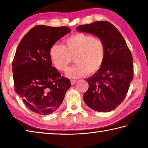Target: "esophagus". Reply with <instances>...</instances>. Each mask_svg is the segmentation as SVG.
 Returning a JSON list of instances; mask_svg holds the SVG:
<instances>
[{
    "label": "esophagus",
    "instance_id": "obj_1",
    "mask_svg": "<svg viewBox=\"0 0 148 148\" xmlns=\"http://www.w3.org/2000/svg\"><path fill=\"white\" fill-rule=\"evenodd\" d=\"M71 84H76V80H71Z\"/></svg>",
    "mask_w": 148,
    "mask_h": 148
}]
</instances>
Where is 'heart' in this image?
Instances as JSON below:
<instances>
[{
    "instance_id": "obj_1",
    "label": "heart",
    "mask_w": 148,
    "mask_h": 148,
    "mask_svg": "<svg viewBox=\"0 0 148 148\" xmlns=\"http://www.w3.org/2000/svg\"><path fill=\"white\" fill-rule=\"evenodd\" d=\"M64 42V46L55 43L49 49L51 63L58 71H67L72 58L76 65L67 72L69 77L79 78L95 74L102 68L106 60V46L101 39L79 32L69 36Z\"/></svg>"
}]
</instances>
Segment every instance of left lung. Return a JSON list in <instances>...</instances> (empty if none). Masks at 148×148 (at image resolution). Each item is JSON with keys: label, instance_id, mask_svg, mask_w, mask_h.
<instances>
[{"label": "left lung", "instance_id": "8db88e82", "mask_svg": "<svg viewBox=\"0 0 148 148\" xmlns=\"http://www.w3.org/2000/svg\"><path fill=\"white\" fill-rule=\"evenodd\" d=\"M77 30L97 36L106 46L102 68L86 79L89 88L84 94V101L94 111H111L123 101L132 81V55L121 33L109 21L81 25Z\"/></svg>", "mask_w": 148, "mask_h": 148}]
</instances>
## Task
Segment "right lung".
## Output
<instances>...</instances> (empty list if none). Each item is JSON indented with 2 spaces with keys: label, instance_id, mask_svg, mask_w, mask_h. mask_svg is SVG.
Segmentation results:
<instances>
[{
  "label": "right lung",
  "instance_id": "right-lung-1",
  "mask_svg": "<svg viewBox=\"0 0 148 148\" xmlns=\"http://www.w3.org/2000/svg\"><path fill=\"white\" fill-rule=\"evenodd\" d=\"M70 32L67 27L35 26L17 48L12 64L14 90L27 108L38 114L57 110L71 86L70 80L52 67L49 57L51 46Z\"/></svg>",
  "mask_w": 148,
  "mask_h": 148
}]
</instances>
